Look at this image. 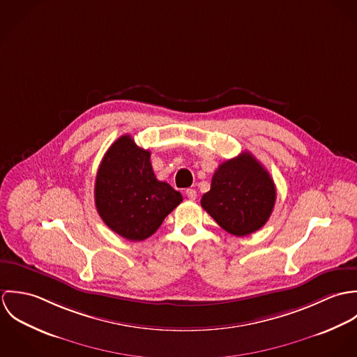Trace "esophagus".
<instances>
[{"label": "esophagus", "mask_w": 357, "mask_h": 357, "mask_svg": "<svg viewBox=\"0 0 357 357\" xmlns=\"http://www.w3.org/2000/svg\"><path fill=\"white\" fill-rule=\"evenodd\" d=\"M185 195H187L188 199H191V201H195V199H197V191H195L194 188H188V190L185 191Z\"/></svg>", "instance_id": "1"}]
</instances>
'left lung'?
I'll return each instance as SVG.
<instances>
[{"instance_id": "obj_1", "label": "left lung", "mask_w": 357, "mask_h": 357, "mask_svg": "<svg viewBox=\"0 0 357 357\" xmlns=\"http://www.w3.org/2000/svg\"><path fill=\"white\" fill-rule=\"evenodd\" d=\"M276 188L265 167L250 153L218 166L201 204L215 222L235 236H246L268 221Z\"/></svg>"}]
</instances>
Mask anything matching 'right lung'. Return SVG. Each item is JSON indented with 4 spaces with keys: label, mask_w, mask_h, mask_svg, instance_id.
Returning <instances> with one entry per match:
<instances>
[{
    "label": "right lung",
    "mask_w": 357,
    "mask_h": 357,
    "mask_svg": "<svg viewBox=\"0 0 357 357\" xmlns=\"http://www.w3.org/2000/svg\"><path fill=\"white\" fill-rule=\"evenodd\" d=\"M151 153L121 136L104 153L96 174L95 204L105 225L133 242L150 238L183 202L178 191L156 180Z\"/></svg>",
    "instance_id": "add662e5"
}]
</instances>
